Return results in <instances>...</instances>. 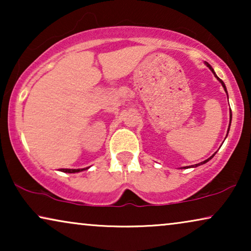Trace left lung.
<instances>
[{
  "label": "left lung",
  "mask_w": 251,
  "mask_h": 251,
  "mask_svg": "<svg viewBox=\"0 0 251 251\" xmlns=\"http://www.w3.org/2000/svg\"><path fill=\"white\" fill-rule=\"evenodd\" d=\"M205 64H207V66H208V67H209V68H210V70H211V72H212V73H214V74H215V76H216V77H217V78H218V81H219V82H221V83H222V85H223V87H224V90H225V91H226V87H225V84H224V82H223V81H222V80H221V78H219V77H218V76H217V75H216V73H215V72H214V70H212V67H211V66H210V65H209V64H208V63H205ZM229 121H232V112H231V120H229ZM229 125H231V122H229ZM228 129H229V128H228ZM212 156H214V155H212ZM212 156H211V157H212ZM211 157H209V159H207V160H205V161H203V162H201V163H199V164H195V166H194V167H198V166H201V164H203V163H205V162H208V161H209V160H210V159H211ZM184 168H185V167H184Z\"/></svg>",
  "instance_id": "1"
}]
</instances>
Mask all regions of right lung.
Returning a JSON list of instances; mask_svg holds the SVG:
<instances>
[{"mask_svg":"<svg viewBox=\"0 0 251 251\" xmlns=\"http://www.w3.org/2000/svg\"><path fill=\"white\" fill-rule=\"evenodd\" d=\"M85 169H61L63 173H68V174H73V173H78V171H82Z\"/></svg>","mask_w":251,"mask_h":251,"instance_id":"obj_1","label":"right lung"}]
</instances>
